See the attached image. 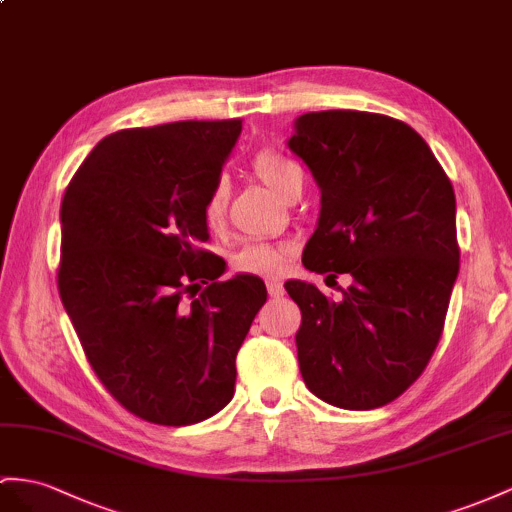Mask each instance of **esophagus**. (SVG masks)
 <instances>
[{"instance_id":"esophagus-1","label":"esophagus","mask_w":512,"mask_h":512,"mask_svg":"<svg viewBox=\"0 0 512 512\" xmlns=\"http://www.w3.org/2000/svg\"><path fill=\"white\" fill-rule=\"evenodd\" d=\"M266 285H268V294H270L272 298H279V296H283V285H281L279 281H274V279H272V281H268Z\"/></svg>"}]
</instances>
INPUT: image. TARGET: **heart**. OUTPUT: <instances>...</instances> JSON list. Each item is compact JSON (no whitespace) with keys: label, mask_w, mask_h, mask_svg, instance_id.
I'll use <instances>...</instances> for the list:
<instances>
[{"label":"heart","mask_w":512,"mask_h":512,"mask_svg":"<svg viewBox=\"0 0 512 512\" xmlns=\"http://www.w3.org/2000/svg\"><path fill=\"white\" fill-rule=\"evenodd\" d=\"M253 173L270 186L274 192H279L285 199L303 188V170L300 166L272 149L259 151L251 162ZM229 205V190L225 181H216L212 190L207 192L203 203V222L209 229H218L227 216ZM287 257H290V246L285 244H248L233 257V270L244 274H264V277H277L285 270Z\"/></svg>","instance_id":"b5f03b06"}]
</instances>
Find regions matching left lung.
<instances>
[{
	"label": "left lung",
	"instance_id": "left-lung-1",
	"mask_svg": "<svg viewBox=\"0 0 512 512\" xmlns=\"http://www.w3.org/2000/svg\"><path fill=\"white\" fill-rule=\"evenodd\" d=\"M287 144L322 192L303 264L352 277L337 303L285 283L303 313L300 374L339 409H378L422 376L441 339L461 257L454 188L426 140L385 114L309 112Z\"/></svg>",
	"mask_w": 512,
	"mask_h": 512
}]
</instances>
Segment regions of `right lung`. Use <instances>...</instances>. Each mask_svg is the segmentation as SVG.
Masks as SVG:
<instances>
[{
	"mask_svg": "<svg viewBox=\"0 0 512 512\" xmlns=\"http://www.w3.org/2000/svg\"><path fill=\"white\" fill-rule=\"evenodd\" d=\"M240 131V119L114 131L64 192L62 305L103 387L151 424H196L229 404L268 298L251 274L216 281L201 248L205 196Z\"/></svg>",
	"mask_w": 512,
	"mask_h": 512,
	"instance_id": "add662e5",
	"label": "right lung"
}]
</instances>
